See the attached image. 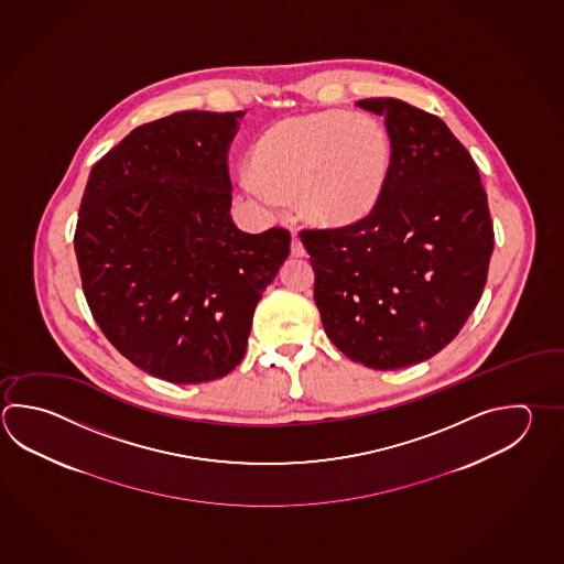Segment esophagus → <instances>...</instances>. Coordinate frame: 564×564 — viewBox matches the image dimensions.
Segmentation results:
<instances>
[{
    "label": "esophagus",
    "mask_w": 564,
    "mask_h": 564,
    "mask_svg": "<svg viewBox=\"0 0 564 564\" xmlns=\"http://www.w3.org/2000/svg\"><path fill=\"white\" fill-rule=\"evenodd\" d=\"M305 253H307V251H305V245L301 243V239H299L297 235H293V239H291V256L303 257Z\"/></svg>",
    "instance_id": "1"
}]
</instances>
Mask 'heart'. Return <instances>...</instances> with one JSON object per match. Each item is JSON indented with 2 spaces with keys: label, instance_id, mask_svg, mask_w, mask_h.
Returning a JSON list of instances; mask_svg holds the SVG:
<instances>
[{
  "label": "heart",
  "instance_id": "obj_1",
  "mask_svg": "<svg viewBox=\"0 0 564 564\" xmlns=\"http://www.w3.org/2000/svg\"><path fill=\"white\" fill-rule=\"evenodd\" d=\"M393 139L369 113L317 111L267 129L251 153L243 187L259 202L297 197L301 215L319 227H349L383 199Z\"/></svg>",
  "mask_w": 564,
  "mask_h": 564
}]
</instances>
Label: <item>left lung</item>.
Instances as JSON below:
<instances>
[{
    "instance_id": "left-lung-1",
    "label": "left lung",
    "mask_w": 564,
    "mask_h": 564,
    "mask_svg": "<svg viewBox=\"0 0 564 564\" xmlns=\"http://www.w3.org/2000/svg\"><path fill=\"white\" fill-rule=\"evenodd\" d=\"M357 106L383 116L393 167L359 224L301 231L330 343L391 371L445 349L477 307L495 234L477 165L443 119L394 97Z\"/></svg>"
}]
</instances>
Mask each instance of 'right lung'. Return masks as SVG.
I'll list each match as a JSON object with an SVG mask.
<instances>
[{
	"label": "right lung",
	"instance_id": "1",
	"mask_svg": "<svg viewBox=\"0 0 564 564\" xmlns=\"http://www.w3.org/2000/svg\"><path fill=\"white\" fill-rule=\"evenodd\" d=\"M243 111L139 126L89 173L74 245L99 329L141 371L177 384L243 359L253 313L291 235L231 219L227 151Z\"/></svg>",
	"mask_w": 564,
	"mask_h": 564
}]
</instances>
